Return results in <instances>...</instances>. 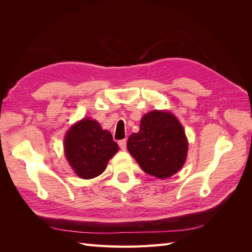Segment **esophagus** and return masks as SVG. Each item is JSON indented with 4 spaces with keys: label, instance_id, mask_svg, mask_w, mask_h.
Segmentation results:
<instances>
[{
    "label": "esophagus",
    "instance_id": "obj_1",
    "mask_svg": "<svg viewBox=\"0 0 252 252\" xmlns=\"http://www.w3.org/2000/svg\"><path fill=\"white\" fill-rule=\"evenodd\" d=\"M119 146L122 150L126 149V140H120L119 141Z\"/></svg>",
    "mask_w": 252,
    "mask_h": 252
}]
</instances>
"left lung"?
Here are the masks:
<instances>
[{"mask_svg": "<svg viewBox=\"0 0 252 252\" xmlns=\"http://www.w3.org/2000/svg\"><path fill=\"white\" fill-rule=\"evenodd\" d=\"M127 149L145 172L166 179L184 165L188 142L177 117L169 111L154 110L142 118L140 131L129 136Z\"/></svg>", "mask_w": 252, "mask_h": 252, "instance_id": "8db88e82", "label": "left lung"}]
</instances>
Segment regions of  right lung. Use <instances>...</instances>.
Instances as JSON below:
<instances>
[{
    "instance_id": "1",
    "label": "right lung",
    "mask_w": 252,
    "mask_h": 252,
    "mask_svg": "<svg viewBox=\"0 0 252 252\" xmlns=\"http://www.w3.org/2000/svg\"><path fill=\"white\" fill-rule=\"evenodd\" d=\"M68 163L81 179H94L106 168L119 150L108 130H103L95 120L83 119L70 127L64 140Z\"/></svg>"
}]
</instances>
